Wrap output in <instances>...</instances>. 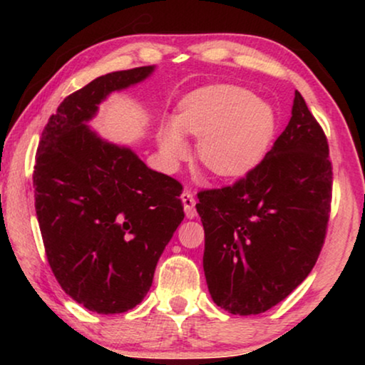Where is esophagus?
<instances>
[{
    "instance_id": "1",
    "label": "esophagus",
    "mask_w": 365,
    "mask_h": 365,
    "mask_svg": "<svg viewBox=\"0 0 365 365\" xmlns=\"http://www.w3.org/2000/svg\"><path fill=\"white\" fill-rule=\"evenodd\" d=\"M181 201L184 204V209H186V216L189 219H192L196 216V199H194V194L191 191H184L181 196Z\"/></svg>"
}]
</instances>
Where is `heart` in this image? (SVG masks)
<instances>
[{"instance_id": "1", "label": "heart", "mask_w": 365, "mask_h": 365, "mask_svg": "<svg viewBox=\"0 0 365 365\" xmlns=\"http://www.w3.org/2000/svg\"><path fill=\"white\" fill-rule=\"evenodd\" d=\"M197 136V156L214 174L242 176L256 166L271 143L274 116L252 93L236 86H209L184 99L176 124L161 133V151L169 166L187 156L182 134Z\"/></svg>"}]
</instances>
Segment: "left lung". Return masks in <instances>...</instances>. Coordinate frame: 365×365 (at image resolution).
Wrapping results in <instances>:
<instances>
[{
  "label": "left lung",
  "mask_w": 365,
  "mask_h": 365,
  "mask_svg": "<svg viewBox=\"0 0 365 365\" xmlns=\"http://www.w3.org/2000/svg\"><path fill=\"white\" fill-rule=\"evenodd\" d=\"M197 199L212 301L239 316L284 301L317 262L332 202L327 138L301 93L262 161L234 184L199 191Z\"/></svg>",
  "instance_id": "obj_1"
}]
</instances>
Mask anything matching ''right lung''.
<instances>
[{
    "mask_svg": "<svg viewBox=\"0 0 365 365\" xmlns=\"http://www.w3.org/2000/svg\"><path fill=\"white\" fill-rule=\"evenodd\" d=\"M153 69L108 73L69 94L36 151L34 207L49 267L68 296L98 314H121L143 301L184 219L181 182L84 124L109 93Z\"/></svg>",
    "mask_w": 365,
    "mask_h": 365,
    "instance_id": "1",
    "label": "right lung"
}]
</instances>
